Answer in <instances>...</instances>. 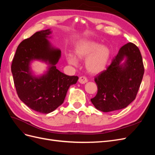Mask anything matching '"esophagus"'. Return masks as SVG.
<instances>
[{"instance_id":"1","label":"esophagus","mask_w":155,"mask_h":155,"mask_svg":"<svg viewBox=\"0 0 155 155\" xmlns=\"http://www.w3.org/2000/svg\"><path fill=\"white\" fill-rule=\"evenodd\" d=\"M78 81H79V83H81V84H85V83H87L88 81L87 78L85 77V76H81L80 78H79Z\"/></svg>"}]
</instances>
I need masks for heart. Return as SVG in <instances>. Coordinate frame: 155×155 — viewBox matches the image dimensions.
Listing matches in <instances>:
<instances>
[{"label":"heart","mask_w":155,"mask_h":155,"mask_svg":"<svg viewBox=\"0 0 155 155\" xmlns=\"http://www.w3.org/2000/svg\"><path fill=\"white\" fill-rule=\"evenodd\" d=\"M74 56L68 55L67 62L72 65L77 66L78 60L84 59L85 58V65L88 72L93 74L101 73L105 69L109 62L110 50L105 45H100L97 42L83 39L76 45L74 48Z\"/></svg>","instance_id":"obj_1"}]
</instances>
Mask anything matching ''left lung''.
I'll list each match as a JSON object with an SVG mask.
<instances>
[{
    "label": "left lung",
    "instance_id": "8db88e82",
    "mask_svg": "<svg viewBox=\"0 0 155 155\" xmlns=\"http://www.w3.org/2000/svg\"><path fill=\"white\" fill-rule=\"evenodd\" d=\"M143 74L139 48L132 43L124 45L107 70L95 77L97 92L91 102L97 110L105 112L127 107L135 100Z\"/></svg>",
    "mask_w": 155,
    "mask_h": 155
}]
</instances>
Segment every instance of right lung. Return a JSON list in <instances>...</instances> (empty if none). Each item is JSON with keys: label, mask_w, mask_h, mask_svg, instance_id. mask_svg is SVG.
Here are the masks:
<instances>
[{"label": "right lung", "mask_w": 155, "mask_h": 155, "mask_svg": "<svg viewBox=\"0 0 155 155\" xmlns=\"http://www.w3.org/2000/svg\"><path fill=\"white\" fill-rule=\"evenodd\" d=\"M50 29L37 31L18 46L12 61V72L17 95L32 110L48 114L61 105L70 85L76 84L78 76H70L56 68L61 51L55 48L47 38ZM40 60L49 64L42 76L33 75L30 63Z\"/></svg>", "instance_id": "right-lung-1"}]
</instances>
